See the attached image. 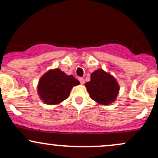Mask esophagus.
Masks as SVG:
<instances>
[{"mask_svg":"<svg viewBox=\"0 0 158 158\" xmlns=\"http://www.w3.org/2000/svg\"><path fill=\"white\" fill-rule=\"evenodd\" d=\"M79 81H80V83L81 85H83L85 83V80L83 78H79Z\"/></svg>","mask_w":158,"mask_h":158,"instance_id":"obj_1","label":"esophagus"}]
</instances>
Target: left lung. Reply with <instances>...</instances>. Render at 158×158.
Segmentation results:
<instances>
[{"label":"left lung","instance_id":"1","mask_svg":"<svg viewBox=\"0 0 158 158\" xmlns=\"http://www.w3.org/2000/svg\"><path fill=\"white\" fill-rule=\"evenodd\" d=\"M85 87L94 101L102 105H110L117 98L119 85L116 79L104 70H96L90 76V81Z\"/></svg>","mask_w":158,"mask_h":158}]
</instances>
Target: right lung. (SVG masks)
Masks as SVG:
<instances>
[{
	"label": "right lung",
	"mask_w": 158,
	"mask_h": 158,
	"mask_svg": "<svg viewBox=\"0 0 158 158\" xmlns=\"http://www.w3.org/2000/svg\"><path fill=\"white\" fill-rule=\"evenodd\" d=\"M78 85L79 81L73 76L55 69L41 78L38 86L39 95L47 104L56 105L68 99L72 88Z\"/></svg>",
	"instance_id": "add662e5"
}]
</instances>
